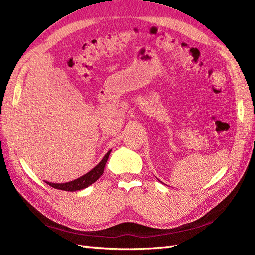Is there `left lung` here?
Segmentation results:
<instances>
[{"label":"left lung","instance_id":"obj_1","mask_svg":"<svg viewBox=\"0 0 255 255\" xmlns=\"http://www.w3.org/2000/svg\"><path fill=\"white\" fill-rule=\"evenodd\" d=\"M158 181H159V180H158Z\"/></svg>","mask_w":255,"mask_h":255}]
</instances>
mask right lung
I'll list each match as a JSON object with an SVG mask.
<instances>
[{
	"mask_svg": "<svg viewBox=\"0 0 255 255\" xmlns=\"http://www.w3.org/2000/svg\"><path fill=\"white\" fill-rule=\"evenodd\" d=\"M111 152H112V150L107 152L105 154V156L102 158V160L100 161V163L94 169H91L89 172L79 177V179H76L71 182H67V183H51V182H47V181H45V183L50 185V186H52L53 188L65 190V191H76V190H82L84 188H86V187L90 186L91 184H94L99 179V177L103 174L104 167H105L107 159H109Z\"/></svg>",
	"mask_w": 255,
	"mask_h": 255,
	"instance_id": "1",
	"label": "right lung"
}]
</instances>
